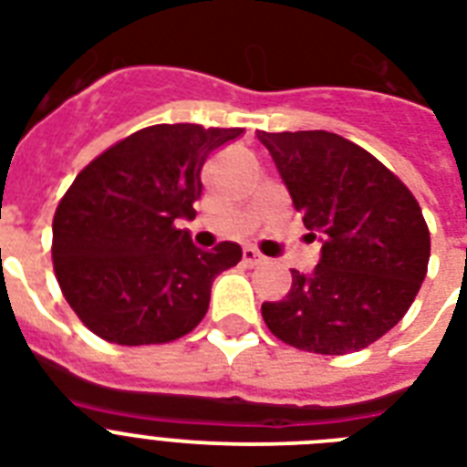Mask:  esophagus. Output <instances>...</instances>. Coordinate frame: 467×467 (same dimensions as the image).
<instances>
[{
	"instance_id": "34e87169",
	"label": "esophagus",
	"mask_w": 467,
	"mask_h": 467,
	"mask_svg": "<svg viewBox=\"0 0 467 467\" xmlns=\"http://www.w3.org/2000/svg\"><path fill=\"white\" fill-rule=\"evenodd\" d=\"M242 259H244V264H247V266H259V264H266V256H264L262 252L254 247L242 249Z\"/></svg>"
}]
</instances>
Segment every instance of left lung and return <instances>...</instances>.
Here are the masks:
<instances>
[{
    "label": "left lung",
    "mask_w": 467,
    "mask_h": 467,
    "mask_svg": "<svg viewBox=\"0 0 467 467\" xmlns=\"http://www.w3.org/2000/svg\"><path fill=\"white\" fill-rule=\"evenodd\" d=\"M256 138L271 152L322 259L262 315L274 337L303 351L341 356L390 332L427 276V220L412 191L383 161L337 133L298 130Z\"/></svg>",
    "instance_id": "8db88e82"
}]
</instances>
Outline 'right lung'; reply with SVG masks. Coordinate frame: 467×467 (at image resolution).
I'll use <instances>...</instances> for the list:
<instances>
[{
	"instance_id": "add662e5",
	"label": "right lung",
	"mask_w": 467,
	"mask_h": 467,
	"mask_svg": "<svg viewBox=\"0 0 467 467\" xmlns=\"http://www.w3.org/2000/svg\"><path fill=\"white\" fill-rule=\"evenodd\" d=\"M242 128L160 123L128 135L87 164L53 218V269L87 329L120 347L167 344L205 317L220 271L240 244L211 252L176 218H193L201 169Z\"/></svg>"
}]
</instances>
